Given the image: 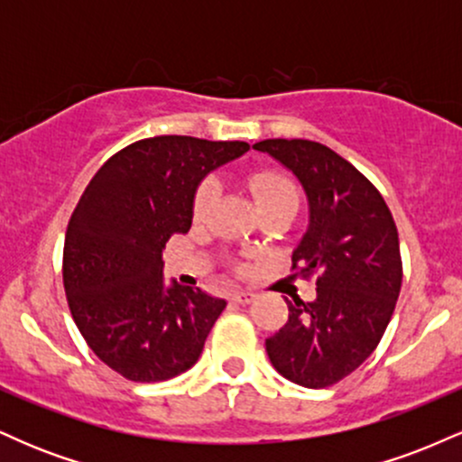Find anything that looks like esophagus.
Returning <instances> with one entry per match:
<instances>
[{"mask_svg":"<svg viewBox=\"0 0 462 462\" xmlns=\"http://www.w3.org/2000/svg\"><path fill=\"white\" fill-rule=\"evenodd\" d=\"M254 300H256V293H252V291H235L232 293V301H236V304H252Z\"/></svg>","mask_w":462,"mask_h":462,"instance_id":"obj_1","label":"esophagus"}]
</instances>
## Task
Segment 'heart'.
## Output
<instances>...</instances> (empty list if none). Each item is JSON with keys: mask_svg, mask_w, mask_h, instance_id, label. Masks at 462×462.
Masks as SVG:
<instances>
[{"mask_svg": "<svg viewBox=\"0 0 462 462\" xmlns=\"http://www.w3.org/2000/svg\"><path fill=\"white\" fill-rule=\"evenodd\" d=\"M249 189L256 198L261 210L272 208V206L286 204V201H298V189L284 173L278 171H258L249 178ZM217 195H219V184L213 178H206L204 182L195 189L193 195V217L195 221L206 219L213 210Z\"/></svg>", "mask_w": 462, "mask_h": 462, "instance_id": "heart-1", "label": "heart"}]
</instances>
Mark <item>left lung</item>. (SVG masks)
<instances>
[{
	"label": "left lung",
	"instance_id": "left-lung-1",
	"mask_svg": "<svg viewBox=\"0 0 462 462\" xmlns=\"http://www.w3.org/2000/svg\"><path fill=\"white\" fill-rule=\"evenodd\" d=\"M295 173L309 198V230L291 272L317 275V298L289 304L264 341L278 374L306 389L337 384L378 347L402 289L397 227L380 190L330 147L306 139L254 145Z\"/></svg>",
	"mask_w": 462,
	"mask_h": 462
}]
</instances>
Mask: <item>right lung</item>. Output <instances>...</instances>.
Returning <instances> with one entry per match:
<instances>
[{"instance_id":"obj_1","label":"right lung","mask_w":462,"mask_h":462,"mask_svg":"<svg viewBox=\"0 0 462 462\" xmlns=\"http://www.w3.org/2000/svg\"><path fill=\"white\" fill-rule=\"evenodd\" d=\"M243 141L153 136L110 156L84 189L65 235L62 282L95 356L132 383H162L198 363L226 300L164 284L162 249L187 235L193 195Z\"/></svg>"}]
</instances>
